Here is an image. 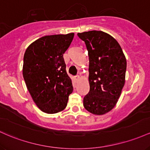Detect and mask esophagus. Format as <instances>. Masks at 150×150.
<instances>
[{"mask_svg": "<svg viewBox=\"0 0 150 150\" xmlns=\"http://www.w3.org/2000/svg\"><path fill=\"white\" fill-rule=\"evenodd\" d=\"M74 79H75V80H76V81H78L80 79V76H79V75L76 76H75V78H74Z\"/></svg>", "mask_w": 150, "mask_h": 150, "instance_id": "obj_1", "label": "esophagus"}]
</instances>
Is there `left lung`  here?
I'll return each mask as SVG.
<instances>
[{"instance_id":"left-lung-1","label":"left lung","mask_w":150,"mask_h":150,"mask_svg":"<svg viewBox=\"0 0 150 150\" xmlns=\"http://www.w3.org/2000/svg\"><path fill=\"white\" fill-rule=\"evenodd\" d=\"M77 35L85 42L89 58L90 90L83 106L94 115H104L115 106L125 85V56L117 40L106 33L92 30Z\"/></svg>"}]
</instances>
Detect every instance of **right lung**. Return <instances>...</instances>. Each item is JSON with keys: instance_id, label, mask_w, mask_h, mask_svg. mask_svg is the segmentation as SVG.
Segmentation results:
<instances>
[{"instance_id": "obj_1", "label": "right lung", "mask_w": 150, "mask_h": 150, "mask_svg": "<svg viewBox=\"0 0 150 150\" xmlns=\"http://www.w3.org/2000/svg\"><path fill=\"white\" fill-rule=\"evenodd\" d=\"M74 33L42 37L30 44L24 54L23 78L33 101L44 112L54 114L67 107L73 91L63 54Z\"/></svg>"}]
</instances>
